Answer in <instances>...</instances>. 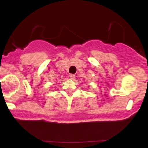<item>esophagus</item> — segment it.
<instances>
[{
    "mask_svg": "<svg viewBox=\"0 0 148 148\" xmlns=\"http://www.w3.org/2000/svg\"><path fill=\"white\" fill-rule=\"evenodd\" d=\"M69 77L70 78V79H74V78H75V75H74V74H70L69 75Z\"/></svg>",
    "mask_w": 148,
    "mask_h": 148,
    "instance_id": "1",
    "label": "esophagus"
}]
</instances>
